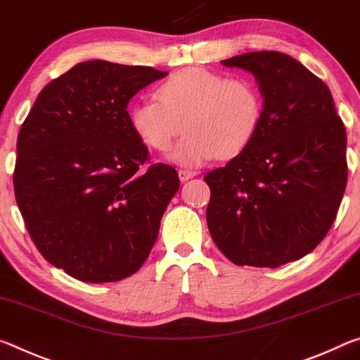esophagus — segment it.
Returning a JSON list of instances; mask_svg holds the SVG:
<instances>
[{"instance_id": "34e87169", "label": "esophagus", "mask_w": 360, "mask_h": 360, "mask_svg": "<svg viewBox=\"0 0 360 360\" xmlns=\"http://www.w3.org/2000/svg\"><path fill=\"white\" fill-rule=\"evenodd\" d=\"M194 175H196V172H193V170H184V169L179 170V179H180L181 181L190 180V179H193Z\"/></svg>"}]
</instances>
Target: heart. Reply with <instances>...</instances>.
Returning a JSON list of instances; mask_svg holds the SVG:
<instances>
[{"mask_svg":"<svg viewBox=\"0 0 360 360\" xmlns=\"http://www.w3.org/2000/svg\"><path fill=\"white\" fill-rule=\"evenodd\" d=\"M263 115V94L252 79L186 68L164 79L156 98L132 105L129 122L139 140L156 151H167L184 126L186 134L169 159L199 167L214 156L228 159L243 153L260 131Z\"/></svg>","mask_w":360,"mask_h":360,"instance_id":"1","label":"heart"}]
</instances>
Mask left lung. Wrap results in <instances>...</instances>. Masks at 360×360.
Returning a JSON list of instances; mask_svg holds the SVG:
<instances>
[{
	"mask_svg": "<svg viewBox=\"0 0 360 360\" xmlns=\"http://www.w3.org/2000/svg\"><path fill=\"white\" fill-rule=\"evenodd\" d=\"M221 63L255 76L264 115L252 143L204 175L209 231L234 264L278 268L314 250L337 219L345 124L326 82L290 56L247 52Z\"/></svg>",
	"mask_w": 360,
	"mask_h": 360,
	"instance_id": "8db88e82",
	"label": "left lung"
}]
</instances>
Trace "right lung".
<instances>
[{
	"mask_svg": "<svg viewBox=\"0 0 360 360\" xmlns=\"http://www.w3.org/2000/svg\"><path fill=\"white\" fill-rule=\"evenodd\" d=\"M167 76L151 67L89 60L52 79L17 137L14 193L47 262L75 279L116 282L148 258L179 174L148 161L127 103Z\"/></svg>",
	"mask_w": 360,
	"mask_h": 360,
	"instance_id": "add662e5",
	"label": "right lung"
}]
</instances>
